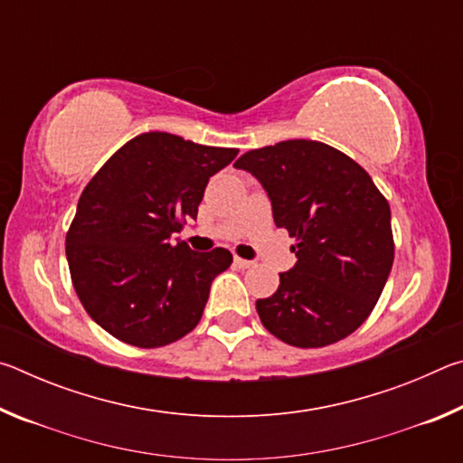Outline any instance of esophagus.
Here are the masks:
<instances>
[{
  "label": "esophagus",
  "instance_id": "esophagus-1",
  "mask_svg": "<svg viewBox=\"0 0 463 463\" xmlns=\"http://www.w3.org/2000/svg\"><path fill=\"white\" fill-rule=\"evenodd\" d=\"M234 265H237L239 269H249V268H253V261H247V260H241V257H234Z\"/></svg>",
  "mask_w": 463,
  "mask_h": 463
}]
</instances>
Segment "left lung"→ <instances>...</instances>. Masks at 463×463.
<instances>
[{
  "instance_id": "1",
  "label": "left lung",
  "mask_w": 463,
  "mask_h": 463,
  "mask_svg": "<svg viewBox=\"0 0 463 463\" xmlns=\"http://www.w3.org/2000/svg\"><path fill=\"white\" fill-rule=\"evenodd\" d=\"M260 179L296 265L257 300L263 326L294 347H326L365 323L394 263L390 206L367 171L318 140H281L234 163Z\"/></svg>"
}]
</instances>
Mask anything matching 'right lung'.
<instances>
[{"label":"right lung","mask_w":463,"mask_h":463,"mask_svg":"<svg viewBox=\"0 0 463 463\" xmlns=\"http://www.w3.org/2000/svg\"><path fill=\"white\" fill-rule=\"evenodd\" d=\"M237 153L145 132L85 185L65 239L69 271L83 308L118 341L165 347L200 323L232 255L222 247L195 253L169 239L198 216L208 179Z\"/></svg>","instance_id":"1"}]
</instances>
